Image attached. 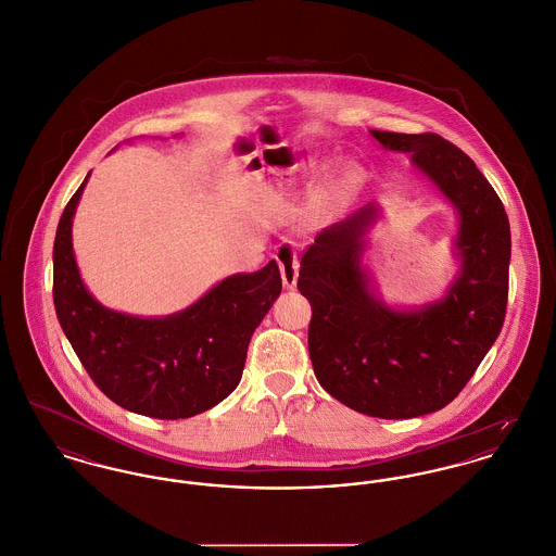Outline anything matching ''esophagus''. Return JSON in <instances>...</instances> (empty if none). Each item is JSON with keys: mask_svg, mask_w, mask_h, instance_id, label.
Wrapping results in <instances>:
<instances>
[{"mask_svg": "<svg viewBox=\"0 0 556 556\" xmlns=\"http://www.w3.org/2000/svg\"><path fill=\"white\" fill-rule=\"evenodd\" d=\"M277 264L281 270V279H283V288L294 290L298 283V270H300V262H298V254L292 243H281L277 250Z\"/></svg>", "mask_w": 556, "mask_h": 556, "instance_id": "esophagus-1", "label": "esophagus"}]
</instances>
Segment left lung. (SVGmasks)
I'll list each match as a JSON object with an SVG mask.
<instances>
[{"mask_svg":"<svg viewBox=\"0 0 556 556\" xmlns=\"http://www.w3.org/2000/svg\"><path fill=\"white\" fill-rule=\"evenodd\" d=\"M445 197L457 214V275L445 294L396 308L374 286L367 232L382 218L371 201L317 235L300 262L311 302L308 353L319 384L346 407L384 420L443 409L500 336L508 302L510 225L475 162L437 134L369 130Z\"/></svg>","mask_w":556,"mask_h":556,"instance_id":"left-lung-1","label":"left lung"}]
</instances>
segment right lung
Masks as SVG:
<instances>
[{"label": "right lung", "mask_w": 556, "mask_h": 556, "mask_svg": "<svg viewBox=\"0 0 556 556\" xmlns=\"http://www.w3.org/2000/svg\"><path fill=\"white\" fill-rule=\"evenodd\" d=\"M88 178L54 239L52 292L66 340L100 391L128 412L180 420L212 409L237 389L252 333L281 294L277 262L229 275L165 317L106 308L86 288L73 252V216Z\"/></svg>", "instance_id": "right-lung-1"}]
</instances>
